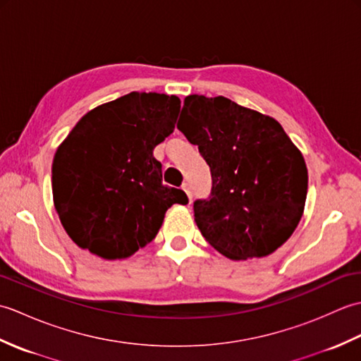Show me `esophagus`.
I'll list each match as a JSON object with an SVG mask.
<instances>
[{
  "instance_id": "1",
  "label": "esophagus",
  "mask_w": 361,
  "mask_h": 361,
  "mask_svg": "<svg viewBox=\"0 0 361 361\" xmlns=\"http://www.w3.org/2000/svg\"><path fill=\"white\" fill-rule=\"evenodd\" d=\"M181 189L186 192V195H188V198H189V202H192V192H190V186L188 185V183H185V185L181 186Z\"/></svg>"
}]
</instances>
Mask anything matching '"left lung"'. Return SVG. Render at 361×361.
Masks as SVG:
<instances>
[{
    "label": "left lung",
    "mask_w": 361,
    "mask_h": 361,
    "mask_svg": "<svg viewBox=\"0 0 361 361\" xmlns=\"http://www.w3.org/2000/svg\"><path fill=\"white\" fill-rule=\"evenodd\" d=\"M176 127L211 167V195L194 203L206 242L233 260L286 243L302 217L309 175L279 122L224 96L190 94Z\"/></svg>",
    "instance_id": "1"
}]
</instances>
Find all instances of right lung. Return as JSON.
<instances>
[{"label": "right lung", "mask_w": 361, "mask_h": 361, "mask_svg": "<svg viewBox=\"0 0 361 361\" xmlns=\"http://www.w3.org/2000/svg\"><path fill=\"white\" fill-rule=\"evenodd\" d=\"M180 99L128 93L90 110L59 145L52 198L66 234L82 250L126 259L158 234L166 211L186 204L163 185L153 149L173 133Z\"/></svg>", "instance_id": "obj_1"}]
</instances>
